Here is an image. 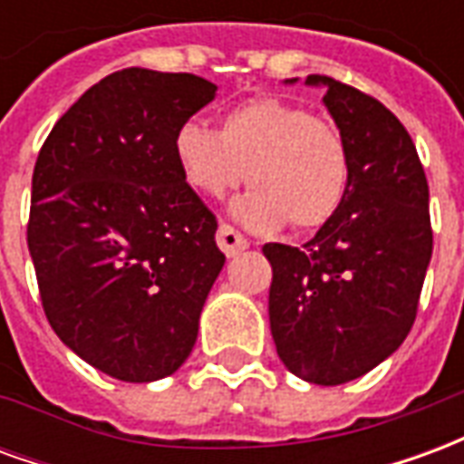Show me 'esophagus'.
<instances>
[{
	"instance_id": "34e87169",
	"label": "esophagus",
	"mask_w": 464,
	"mask_h": 464,
	"mask_svg": "<svg viewBox=\"0 0 464 464\" xmlns=\"http://www.w3.org/2000/svg\"><path fill=\"white\" fill-rule=\"evenodd\" d=\"M216 243H218V248H221L228 258H233V256H238V253L248 248V241H246L241 233L233 228V226H228V223H221V226H218Z\"/></svg>"
}]
</instances>
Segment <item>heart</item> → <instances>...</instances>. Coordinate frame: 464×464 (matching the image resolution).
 Instances as JSON below:
<instances>
[{"instance_id":"1","label":"heart","mask_w":464,"mask_h":464,"mask_svg":"<svg viewBox=\"0 0 464 464\" xmlns=\"http://www.w3.org/2000/svg\"><path fill=\"white\" fill-rule=\"evenodd\" d=\"M173 159L193 191L223 198L246 179L253 191L233 203L251 231H315L341 208L350 181L343 133L283 99H251L223 116L221 131L186 121L173 136Z\"/></svg>"}]
</instances>
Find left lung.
Wrapping results in <instances>:
<instances>
[{
    "label": "left lung",
    "mask_w": 464,
    "mask_h": 464,
    "mask_svg": "<svg viewBox=\"0 0 464 464\" xmlns=\"http://www.w3.org/2000/svg\"><path fill=\"white\" fill-rule=\"evenodd\" d=\"M298 79H285L295 84ZM348 143L341 208L303 248L266 243L278 358L315 385H343L408 338L432 256L430 191L415 143L378 99L311 74Z\"/></svg>",
    "instance_id": "8db88e82"
}]
</instances>
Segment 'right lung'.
I'll list each match as a JSON object with an SVG mask.
<instances>
[{
	"label": "right lung",
	"mask_w": 464,
	"mask_h": 464,
	"mask_svg": "<svg viewBox=\"0 0 464 464\" xmlns=\"http://www.w3.org/2000/svg\"><path fill=\"white\" fill-rule=\"evenodd\" d=\"M216 89L196 74L114 72L36 159L26 243L46 318L66 348L123 382L181 368L226 263L216 216L173 159L179 126Z\"/></svg>",
	"instance_id": "1"
}]
</instances>
